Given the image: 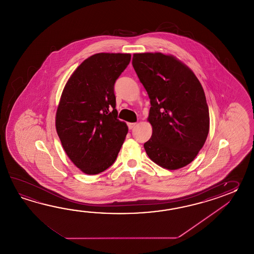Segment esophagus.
<instances>
[{
  "label": "esophagus",
  "mask_w": 254,
  "mask_h": 254,
  "mask_svg": "<svg viewBox=\"0 0 254 254\" xmlns=\"http://www.w3.org/2000/svg\"><path fill=\"white\" fill-rule=\"evenodd\" d=\"M135 125H136L135 123H129V124H128V127H129V129H133L135 127Z\"/></svg>",
  "instance_id": "obj_1"
}]
</instances>
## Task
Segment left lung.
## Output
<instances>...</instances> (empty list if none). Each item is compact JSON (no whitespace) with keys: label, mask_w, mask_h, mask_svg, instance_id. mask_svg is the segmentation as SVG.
<instances>
[{"label":"left lung","mask_w":254,"mask_h":254,"mask_svg":"<svg viewBox=\"0 0 254 254\" xmlns=\"http://www.w3.org/2000/svg\"><path fill=\"white\" fill-rule=\"evenodd\" d=\"M132 66L150 98L151 139L144 143L152 162L177 170L192 162L210 129L209 108L200 81L173 55L134 54Z\"/></svg>","instance_id":"left-lung-1"}]
</instances>
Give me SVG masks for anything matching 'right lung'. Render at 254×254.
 <instances>
[{"label": "right lung", "mask_w": 254, "mask_h": 254, "mask_svg": "<svg viewBox=\"0 0 254 254\" xmlns=\"http://www.w3.org/2000/svg\"><path fill=\"white\" fill-rule=\"evenodd\" d=\"M129 61V54H93L65 84L55 126L66 154L82 173L98 174L113 165L128 133L117 119L114 83Z\"/></svg>", "instance_id": "obj_1"}]
</instances>
